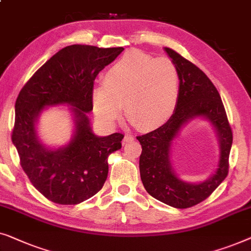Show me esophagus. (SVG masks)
Here are the masks:
<instances>
[{
	"label": "esophagus",
	"instance_id": "obj_1",
	"mask_svg": "<svg viewBox=\"0 0 251 251\" xmlns=\"http://www.w3.org/2000/svg\"><path fill=\"white\" fill-rule=\"evenodd\" d=\"M133 140H134V136L129 135V134H126V135L124 136V139H123V144L128 143V142H130V141H133Z\"/></svg>",
	"mask_w": 251,
	"mask_h": 251
}]
</instances>
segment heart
I'll list each match as a JSON object with an SVG mask.
<instances>
[{
	"label": "heart",
	"instance_id": "b5f03b06",
	"mask_svg": "<svg viewBox=\"0 0 251 251\" xmlns=\"http://www.w3.org/2000/svg\"><path fill=\"white\" fill-rule=\"evenodd\" d=\"M102 83L94 87L92 100L103 124L114 125L125 105L130 124L151 130L164 125L177 108L179 75L168 58L128 51L104 73Z\"/></svg>",
	"mask_w": 251,
	"mask_h": 251
}]
</instances>
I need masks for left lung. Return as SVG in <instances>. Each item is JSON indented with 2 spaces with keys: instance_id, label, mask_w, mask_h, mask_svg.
<instances>
[{
  "instance_id": "obj_1",
  "label": "left lung",
  "mask_w": 251,
  "mask_h": 251,
  "mask_svg": "<svg viewBox=\"0 0 251 251\" xmlns=\"http://www.w3.org/2000/svg\"><path fill=\"white\" fill-rule=\"evenodd\" d=\"M164 50L178 70V104L174 115L164 125L136 137L142 146L140 175L149 195L168 206L183 209L207 199L226 177L233 136L221 95L206 74L172 49L164 48ZM197 118L204 119L213 126L220 157L209 178L192 183L182 180L175 173L171 149L182 127Z\"/></svg>"
}]
</instances>
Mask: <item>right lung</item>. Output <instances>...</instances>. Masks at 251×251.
<instances>
[{
    "label": "right lung",
    "instance_id": "right-lung-1",
    "mask_svg": "<svg viewBox=\"0 0 251 251\" xmlns=\"http://www.w3.org/2000/svg\"><path fill=\"white\" fill-rule=\"evenodd\" d=\"M124 48L70 45L48 60L17 98L12 143L35 189L59 204H77L100 191L108 176L109 154L122 148L124 135L98 136L87 114L93 110L99 73ZM67 105L74 123L70 142L54 148L41 142L37 123L45 108Z\"/></svg>",
    "mask_w": 251,
    "mask_h": 251
}]
</instances>
